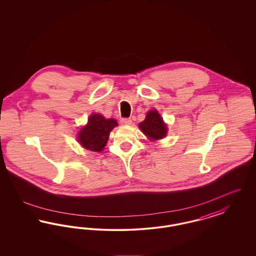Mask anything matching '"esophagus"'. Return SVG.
Masks as SVG:
<instances>
[{"label":"esophagus","instance_id":"obj_1","mask_svg":"<svg viewBox=\"0 0 256 256\" xmlns=\"http://www.w3.org/2000/svg\"><path fill=\"white\" fill-rule=\"evenodd\" d=\"M132 121L130 119V118H122V120H121V124H132Z\"/></svg>","mask_w":256,"mask_h":256}]
</instances>
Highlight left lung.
<instances>
[{
  "label": "left lung",
  "instance_id": "1",
  "mask_svg": "<svg viewBox=\"0 0 256 256\" xmlns=\"http://www.w3.org/2000/svg\"><path fill=\"white\" fill-rule=\"evenodd\" d=\"M139 128L143 134L152 140L163 138L167 132L166 124L156 110L148 111L146 119L139 124Z\"/></svg>",
  "mask_w": 256,
  "mask_h": 256
}]
</instances>
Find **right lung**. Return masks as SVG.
Listing matches in <instances>:
<instances>
[{
    "mask_svg": "<svg viewBox=\"0 0 256 256\" xmlns=\"http://www.w3.org/2000/svg\"><path fill=\"white\" fill-rule=\"evenodd\" d=\"M118 126L114 119H104L100 114L89 117L87 126L78 134V141L84 148L93 152H100L108 143L110 132Z\"/></svg>",
    "mask_w": 256,
    "mask_h": 256,
    "instance_id": "right-lung-1",
    "label": "right lung"
}]
</instances>
